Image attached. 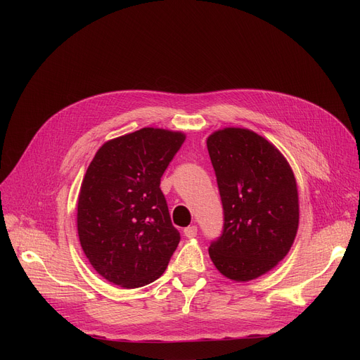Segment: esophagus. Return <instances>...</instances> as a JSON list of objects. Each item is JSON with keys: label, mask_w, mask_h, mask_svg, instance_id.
<instances>
[{"label": "esophagus", "mask_w": 360, "mask_h": 360, "mask_svg": "<svg viewBox=\"0 0 360 360\" xmlns=\"http://www.w3.org/2000/svg\"><path fill=\"white\" fill-rule=\"evenodd\" d=\"M197 232H198V229H197V226H188V228H185L184 229V235L186 236V238H195L197 236Z\"/></svg>", "instance_id": "obj_1"}]
</instances>
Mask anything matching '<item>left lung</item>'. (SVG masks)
<instances>
[{"mask_svg":"<svg viewBox=\"0 0 360 360\" xmlns=\"http://www.w3.org/2000/svg\"><path fill=\"white\" fill-rule=\"evenodd\" d=\"M207 148L224 214L210 258L224 277L254 280L274 269L293 245L299 226L293 170L270 141L247 128L214 131Z\"/></svg>","mask_w":360,"mask_h":360,"instance_id":"obj_1","label":"left lung"}]
</instances>
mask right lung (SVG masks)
<instances>
[{
	"label": "right lung",
	"instance_id": "right-lung-1",
	"mask_svg": "<svg viewBox=\"0 0 360 360\" xmlns=\"http://www.w3.org/2000/svg\"><path fill=\"white\" fill-rule=\"evenodd\" d=\"M185 141L179 131L141 128L106 141L82 182L77 231L103 278L136 289L159 278L179 243L160 178Z\"/></svg>",
	"mask_w": 360,
	"mask_h": 360
}]
</instances>
